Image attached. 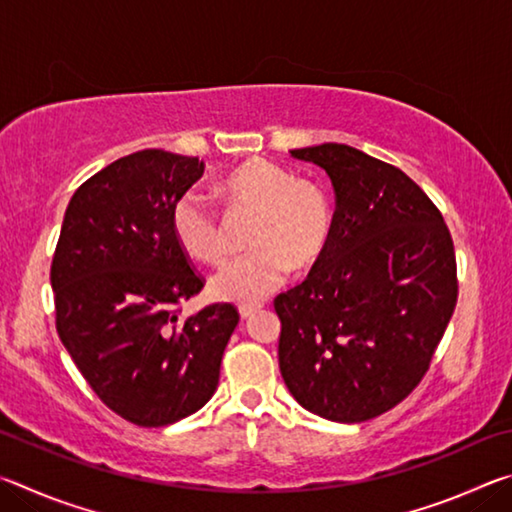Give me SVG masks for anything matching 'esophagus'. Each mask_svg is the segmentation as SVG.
I'll list each match as a JSON object with an SVG mask.
<instances>
[{"label": "esophagus", "instance_id": "obj_1", "mask_svg": "<svg viewBox=\"0 0 512 512\" xmlns=\"http://www.w3.org/2000/svg\"><path fill=\"white\" fill-rule=\"evenodd\" d=\"M257 311H262V305H241L239 307V316L244 318V320H248V318H253Z\"/></svg>", "mask_w": 512, "mask_h": 512}]
</instances>
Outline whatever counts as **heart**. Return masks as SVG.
Instances as JSON below:
<instances>
[{"mask_svg":"<svg viewBox=\"0 0 512 512\" xmlns=\"http://www.w3.org/2000/svg\"><path fill=\"white\" fill-rule=\"evenodd\" d=\"M230 214H253L246 246L212 277L214 298L257 302L282 287L291 268L305 271L325 255L332 239V207L323 189L298 180L266 160L239 164L223 180ZM171 230L178 246L203 264H221L228 246L219 216L198 192H185L171 207Z\"/></svg>","mask_w":512,"mask_h":512,"instance_id":"1","label":"heart"}]
</instances>
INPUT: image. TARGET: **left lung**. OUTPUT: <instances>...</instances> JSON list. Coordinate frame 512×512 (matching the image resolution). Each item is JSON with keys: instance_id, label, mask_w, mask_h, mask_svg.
Listing matches in <instances>:
<instances>
[{"instance_id": "left-lung-1", "label": "left lung", "mask_w": 512, "mask_h": 512, "mask_svg": "<svg viewBox=\"0 0 512 512\" xmlns=\"http://www.w3.org/2000/svg\"><path fill=\"white\" fill-rule=\"evenodd\" d=\"M291 158L327 173L336 212L325 255L275 298L282 379L320 418H377L420 384L454 314L452 235L393 164L336 142Z\"/></svg>"}]
</instances>
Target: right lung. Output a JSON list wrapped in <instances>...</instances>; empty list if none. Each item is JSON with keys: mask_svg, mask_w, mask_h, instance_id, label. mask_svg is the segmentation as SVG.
<instances>
[{"mask_svg": "<svg viewBox=\"0 0 512 512\" xmlns=\"http://www.w3.org/2000/svg\"><path fill=\"white\" fill-rule=\"evenodd\" d=\"M203 162L146 149L76 189L60 228L51 289L56 329L92 391L121 418L164 427L210 402L237 309L178 318L203 289L171 230V207Z\"/></svg>", "mask_w": 512, "mask_h": 512, "instance_id": "add662e5", "label": "right lung"}]
</instances>
